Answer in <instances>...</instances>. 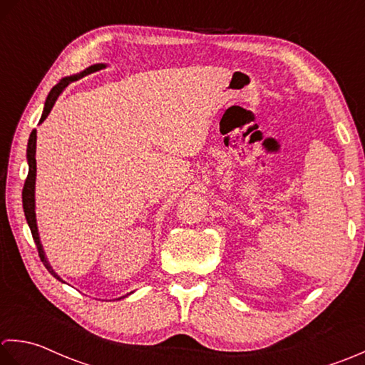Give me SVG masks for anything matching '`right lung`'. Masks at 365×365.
I'll use <instances>...</instances> for the list:
<instances>
[{
    "label": "right lung",
    "mask_w": 365,
    "mask_h": 365,
    "mask_svg": "<svg viewBox=\"0 0 365 365\" xmlns=\"http://www.w3.org/2000/svg\"><path fill=\"white\" fill-rule=\"evenodd\" d=\"M94 68H98V66H94ZM91 68V69H94ZM80 76H83V73H80ZM77 77H66L61 81H59L58 85H55L51 88V91L47 96V101H46V107H43V113L41 116V123L46 120L47 115L50 113L51 107L55 106V102L58 99V96L61 94L63 89L68 86L72 80H76ZM26 158H28V176L25 180L24 184V192H21V202H24V211H25V217L26 222L29 225V230H31V235H33V240L36 242V247L37 252H39V258L41 262L43 263V266L47 267L50 274H53V277L59 279L56 274L51 269V266L48 264L46 255H43V250H42V245L39 241V233H37V225H36V214H34V182H36V130L31 132V135H29L28 140V150H26ZM61 280V279H59Z\"/></svg>",
    "instance_id": "obj_1"
}]
</instances>
